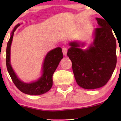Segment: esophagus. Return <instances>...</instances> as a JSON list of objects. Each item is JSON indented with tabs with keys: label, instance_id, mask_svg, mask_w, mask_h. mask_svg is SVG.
I'll use <instances>...</instances> for the list:
<instances>
[{
	"label": "esophagus",
	"instance_id": "obj_1",
	"mask_svg": "<svg viewBox=\"0 0 121 121\" xmlns=\"http://www.w3.org/2000/svg\"><path fill=\"white\" fill-rule=\"evenodd\" d=\"M62 53H63L64 55H65V56H66V54H67V48H66V47H63V48H62Z\"/></svg>",
	"mask_w": 121,
	"mask_h": 121
}]
</instances>
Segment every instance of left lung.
Here are the masks:
<instances>
[{
	"label": "left lung",
	"mask_w": 121,
	"mask_h": 121,
	"mask_svg": "<svg viewBox=\"0 0 121 121\" xmlns=\"http://www.w3.org/2000/svg\"><path fill=\"white\" fill-rule=\"evenodd\" d=\"M95 19L98 27L94 29L93 41L88 48H81L84 43L72 41L67 53L77 84L86 89L105 85L117 64L116 40L110 26L104 19Z\"/></svg>",
	"instance_id": "obj_1"
}]
</instances>
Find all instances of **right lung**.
Here are the masks:
<instances>
[{
    "label": "right lung",
    "instance_id": "right-lung-1",
    "mask_svg": "<svg viewBox=\"0 0 121 121\" xmlns=\"http://www.w3.org/2000/svg\"><path fill=\"white\" fill-rule=\"evenodd\" d=\"M20 25V24H18L14 27L7 43L6 49L7 68L12 81L19 91L30 95L43 94L49 91L52 86L53 74L57 68L61 60L63 58L62 49L60 47H57L50 51L47 54L43 62L42 74L38 80L30 83H26L21 81L12 69L10 61L11 46L13 34L15 30Z\"/></svg>",
    "mask_w": 121,
    "mask_h": 121
}]
</instances>
